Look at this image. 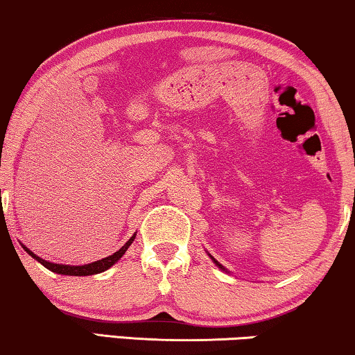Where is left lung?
<instances>
[{
    "label": "left lung",
    "instance_id": "8db88e82",
    "mask_svg": "<svg viewBox=\"0 0 355 355\" xmlns=\"http://www.w3.org/2000/svg\"><path fill=\"white\" fill-rule=\"evenodd\" d=\"M208 255H210V254H208ZM210 259H211L213 261H215V263H216V266H218V268H221L223 271H226V268H225V266H223V265L220 263V261H218V260H215V259H213V257H211V255H210Z\"/></svg>",
    "mask_w": 355,
    "mask_h": 355
}]
</instances>
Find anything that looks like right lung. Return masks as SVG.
Listing matches in <instances>:
<instances>
[{
    "mask_svg": "<svg viewBox=\"0 0 355 355\" xmlns=\"http://www.w3.org/2000/svg\"><path fill=\"white\" fill-rule=\"evenodd\" d=\"M135 239V234L130 237V239L125 242V244L121 247V249L118 252H114L113 255L110 257H105V259L101 260H96V261H92V263H87V265H80V266H72V265H61V263H51V261H46L40 259V257L33 254V252L31 249H27L26 245L24 247V250L27 252L28 255L32 257V259H35L37 261H40V263L45 266V268H48L50 271H53V273H58V275H67V276H89V275H96V273H101V271L108 270L113 266L116 261H118L121 257H123L125 254V250L129 249V245L132 244Z\"/></svg>",
    "mask_w": 355,
    "mask_h": 355,
    "instance_id": "1",
    "label": "right lung"
}]
</instances>
